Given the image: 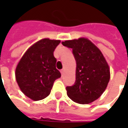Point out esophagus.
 I'll use <instances>...</instances> for the list:
<instances>
[{"instance_id": "1", "label": "esophagus", "mask_w": 128, "mask_h": 128, "mask_svg": "<svg viewBox=\"0 0 128 128\" xmlns=\"http://www.w3.org/2000/svg\"><path fill=\"white\" fill-rule=\"evenodd\" d=\"M64 72H65V70H64V69H62V70H60V73H61L62 76H63Z\"/></svg>"}]
</instances>
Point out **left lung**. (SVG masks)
Listing matches in <instances>:
<instances>
[{"instance_id": "obj_1", "label": "left lung", "mask_w": 128, "mask_h": 128, "mask_svg": "<svg viewBox=\"0 0 128 128\" xmlns=\"http://www.w3.org/2000/svg\"><path fill=\"white\" fill-rule=\"evenodd\" d=\"M72 49L76 60V80L66 87L68 96L79 104H89L106 90L110 78L108 63L100 50L86 38L62 42Z\"/></svg>"}]
</instances>
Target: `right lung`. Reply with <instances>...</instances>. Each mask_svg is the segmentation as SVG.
Instances as JSON below:
<instances>
[{
    "label": "right lung",
    "instance_id": "add662e5",
    "mask_svg": "<svg viewBox=\"0 0 128 128\" xmlns=\"http://www.w3.org/2000/svg\"><path fill=\"white\" fill-rule=\"evenodd\" d=\"M60 40L43 38L30 47L16 68V79L20 90L28 98L40 100L49 96L54 81L61 74L56 69L53 52Z\"/></svg>",
    "mask_w": 128,
    "mask_h": 128
}]
</instances>
